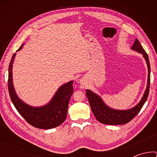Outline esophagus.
<instances>
[{
    "label": "esophagus",
    "instance_id": "esophagus-1",
    "mask_svg": "<svg viewBox=\"0 0 157 157\" xmlns=\"http://www.w3.org/2000/svg\"><path fill=\"white\" fill-rule=\"evenodd\" d=\"M81 85H82V86L83 87V88H85V87H86V84L84 83V81H82V82H81Z\"/></svg>",
    "mask_w": 157,
    "mask_h": 157
}]
</instances>
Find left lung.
Segmentation results:
<instances>
[{
	"mask_svg": "<svg viewBox=\"0 0 157 157\" xmlns=\"http://www.w3.org/2000/svg\"><path fill=\"white\" fill-rule=\"evenodd\" d=\"M132 50L143 55L146 62L148 69L147 83L146 89L141 100L133 108L126 110H119L111 108L104 102L102 98L98 94H95L91 90L86 89V97L88 98L92 112L94 113L95 118L100 123L105 124H123L129 123L136 116L141 109L147 100L150 83V64L148 55L143 49L140 42L137 39H135L134 43L132 46Z\"/></svg>",
	"mask_w": 157,
	"mask_h": 157,
	"instance_id": "left-lung-1",
	"label": "left lung"
}]
</instances>
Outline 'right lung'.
Segmentation results:
<instances>
[{"instance_id": "1", "label": "right lung", "mask_w": 157, "mask_h": 157, "mask_svg": "<svg viewBox=\"0 0 157 157\" xmlns=\"http://www.w3.org/2000/svg\"><path fill=\"white\" fill-rule=\"evenodd\" d=\"M23 46L21 45L17 52ZM15 56L16 53L12 55L8 74V91L15 108L29 124L36 128L48 129L60 125L66 118L69 100L73 94V81L62 85L48 104L41 107L29 105L18 98L13 84L12 66Z\"/></svg>"}]
</instances>
